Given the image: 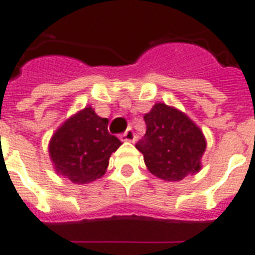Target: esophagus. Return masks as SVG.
<instances>
[{"instance_id": "obj_1", "label": "esophagus", "mask_w": 255, "mask_h": 255, "mask_svg": "<svg viewBox=\"0 0 255 255\" xmlns=\"http://www.w3.org/2000/svg\"><path fill=\"white\" fill-rule=\"evenodd\" d=\"M121 141H124V142H134L135 141V134L133 129H128L124 133V134H121Z\"/></svg>"}]
</instances>
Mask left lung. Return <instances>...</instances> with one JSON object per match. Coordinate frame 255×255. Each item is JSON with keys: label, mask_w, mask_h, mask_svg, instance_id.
<instances>
[{"label": "left lung", "mask_w": 255, "mask_h": 255, "mask_svg": "<svg viewBox=\"0 0 255 255\" xmlns=\"http://www.w3.org/2000/svg\"><path fill=\"white\" fill-rule=\"evenodd\" d=\"M146 134L135 148L148 171L165 181H180L202 169L207 141L185 113L165 103H154L143 116Z\"/></svg>", "instance_id": "obj_1"}]
</instances>
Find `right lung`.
<instances>
[{
	"mask_svg": "<svg viewBox=\"0 0 255 255\" xmlns=\"http://www.w3.org/2000/svg\"><path fill=\"white\" fill-rule=\"evenodd\" d=\"M107 118L97 116L91 106L71 116L49 139L48 152L57 175L83 185L106 173L109 160L121 141L107 131Z\"/></svg>",
	"mask_w": 255,
	"mask_h": 255,
	"instance_id": "obj_1",
	"label": "right lung"
}]
</instances>
